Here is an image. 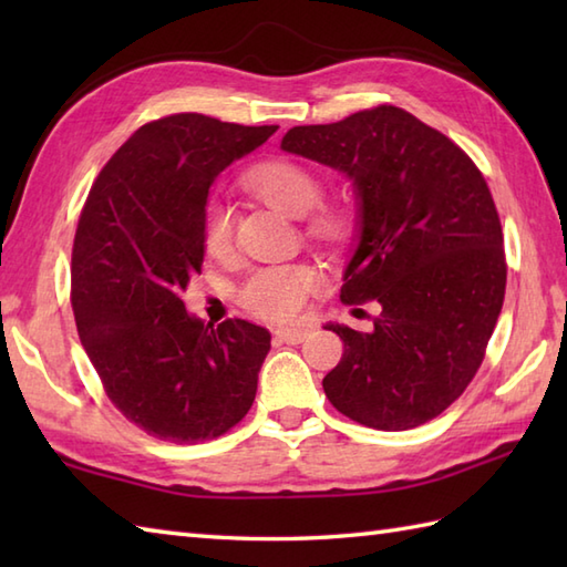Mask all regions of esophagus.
Segmentation results:
<instances>
[{"label": "esophagus", "instance_id": "1", "mask_svg": "<svg viewBox=\"0 0 567 567\" xmlns=\"http://www.w3.org/2000/svg\"><path fill=\"white\" fill-rule=\"evenodd\" d=\"M275 336L285 343H302L309 336V327H287V329H277Z\"/></svg>", "mask_w": 567, "mask_h": 567}]
</instances>
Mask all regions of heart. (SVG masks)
<instances>
[{
    "instance_id": "1",
    "label": "heart",
    "mask_w": 567,
    "mask_h": 567,
    "mask_svg": "<svg viewBox=\"0 0 567 567\" xmlns=\"http://www.w3.org/2000/svg\"><path fill=\"white\" fill-rule=\"evenodd\" d=\"M244 187L285 214H305V234L339 244L351 231V212L341 202H319L321 177L309 165L275 158L244 173ZM202 248L214 260H226L234 250V216L224 202H207L202 214ZM315 290V272L302 262L265 265L252 270L236 290V302L248 315L265 321H287Z\"/></svg>"
}]
</instances>
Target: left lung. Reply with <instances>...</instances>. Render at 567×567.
<instances>
[{"instance_id": "left-lung-1", "label": "left lung", "mask_w": 567, "mask_h": 567, "mask_svg": "<svg viewBox=\"0 0 567 567\" xmlns=\"http://www.w3.org/2000/svg\"><path fill=\"white\" fill-rule=\"evenodd\" d=\"M282 148L353 179L363 234L341 302L380 305L370 333L329 323L343 355L323 392L370 429L426 424L473 382L504 302V236L483 173L457 143L392 104L295 126Z\"/></svg>"}]
</instances>
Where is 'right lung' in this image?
<instances>
[{
	"label": "right lung",
	"instance_id": "1",
	"mask_svg": "<svg viewBox=\"0 0 567 567\" xmlns=\"http://www.w3.org/2000/svg\"><path fill=\"white\" fill-rule=\"evenodd\" d=\"M277 126L183 112L143 124L92 183L70 262V302L102 388L153 439L202 443L256 400L270 331L192 319L179 292L202 272V214L226 165Z\"/></svg>",
	"mask_w": 567,
	"mask_h": 567
}]
</instances>
